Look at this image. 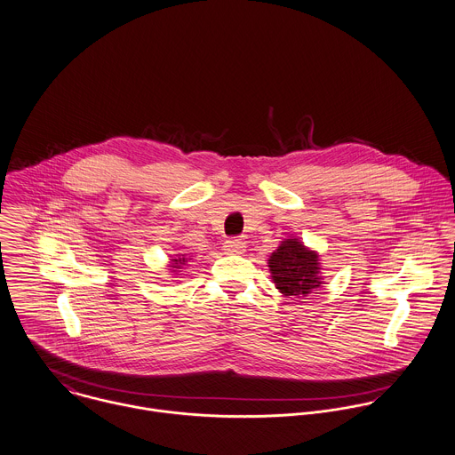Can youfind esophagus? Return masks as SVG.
I'll return each instance as SVG.
<instances>
[{
  "label": "esophagus",
  "mask_w": 455,
  "mask_h": 455,
  "mask_svg": "<svg viewBox=\"0 0 455 455\" xmlns=\"http://www.w3.org/2000/svg\"><path fill=\"white\" fill-rule=\"evenodd\" d=\"M224 251H226L228 254H243L245 243H243L242 240H226Z\"/></svg>",
  "instance_id": "esophagus-1"
}]
</instances>
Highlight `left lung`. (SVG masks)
Instances as JSON below:
<instances>
[{
  "mask_svg": "<svg viewBox=\"0 0 455 455\" xmlns=\"http://www.w3.org/2000/svg\"><path fill=\"white\" fill-rule=\"evenodd\" d=\"M275 288L284 297H307L319 288L321 265L315 251L305 247L299 238H286L268 259Z\"/></svg>",
  "mask_w": 455,
  "mask_h": 455,
  "instance_id": "obj_1",
  "label": "left lung"
}]
</instances>
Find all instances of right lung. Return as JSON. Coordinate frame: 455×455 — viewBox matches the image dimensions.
I'll use <instances>...</instances> for the list:
<instances>
[{
    "mask_svg": "<svg viewBox=\"0 0 455 455\" xmlns=\"http://www.w3.org/2000/svg\"><path fill=\"white\" fill-rule=\"evenodd\" d=\"M181 265H185V258H178V259H172L171 263V268H181ZM176 272V270H172Z\"/></svg>",
    "mask_w": 455,
    "mask_h": 455,
    "instance_id": "obj_1",
    "label": "right lung"
}]
</instances>
